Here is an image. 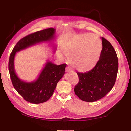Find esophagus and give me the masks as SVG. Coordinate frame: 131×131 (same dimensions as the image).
I'll return each instance as SVG.
<instances>
[{"mask_svg": "<svg viewBox=\"0 0 131 131\" xmlns=\"http://www.w3.org/2000/svg\"><path fill=\"white\" fill-rule=\"evenodd\" d=\"M65 71L66 72H72V71H73L72 69L70 67H69V66H68V67H66V70Z\"/></svg>", "mask_w": 131, "mask_h": 131, "instance_id": "34e87169", "label": "esophagus"}]
</instances>
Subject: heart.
<instances>
[{
  "mask_svg": "<svg viewBox=\"0 0 131 131\" xmlns=\"http://www.w3.org/2000/svg\"><path fill=\"white\" fill-rule=\"evenodd\" d=\"M102 44L96 35H79L71 39L62 50L73 67L79 72H85L96 65L100 56Z\"/></svg>",
  "mask_w": 131,
  "mask_h": 131,
  "instance_id": "obj_1",
  "label": "heart"
}]
</instances>
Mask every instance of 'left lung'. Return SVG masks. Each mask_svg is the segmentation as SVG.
Returning <instances> with one entry per match:
<instances>
[{"label": "left lung", "mask_w": 131, "mask_h": 131, "mask_svg": "<svg viewBox=\"0 0 131 131\" xmlns=\"http://www.w3.org/2000/svg\"><path fill=\"white\" fill-rule=\"evenodd\" d=\"M102 50L96 65L85 73L77 72L79 81L74 92L82 101H96L106 96L113 87L118 73V61L110 42L102 37Z\"/></svg>", "instance_id": "8db88e82"}]
</instances>
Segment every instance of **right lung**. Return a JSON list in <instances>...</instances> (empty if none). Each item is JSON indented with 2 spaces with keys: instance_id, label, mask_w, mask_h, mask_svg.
<instances>
[{
  "instance_id": "add662e5",
  "label": "right lung",
  "mask_w": 131,
  "mask_h": 131,
  "mask_svg": "<svg viewBox=\"0 0 131 131\" xmlns=\"http://www.w3.org/2000/svg\"><path fill=\"white\" fill-rule=\"evenodd\" d=\"M55 34V29L50 28L29 35L18 42L10 54L8 70L13 87L25 101L30 103L45 102L52 96L58 82L65 74L66 65H57L48 60L36 80L26 82L19 79L15 72V55L16 52L36 44L54 40ZM54 48L55 50L56 47Z\"/></svg>"
}]
</instances>
